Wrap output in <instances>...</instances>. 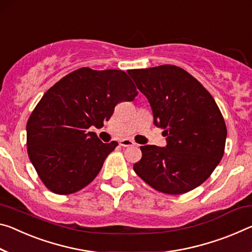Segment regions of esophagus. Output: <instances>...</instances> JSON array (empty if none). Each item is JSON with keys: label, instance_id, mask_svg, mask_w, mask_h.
<instances>
[{"label": "esophagus", "instance_id": "obj_1", "mask_svg": "<svg viewBox=\"0 0 252 252\" xmlns=\"http://www.w3.org/2000/svg\"><path fill=\"white\" fill-rule=\"evenodd\" d=\"M134 145H135V142L131 140V139H122V140H120V146H122V147H131Z\"/></svg>", "mask_w": 252, "mask_h": 252}]
</instances>
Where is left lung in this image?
<instances>
[{
    "mask_svg": "<svg viewBox=\"0 0 252 252\" xmlns=\"http://www.w3.org/2000/svg\"><path fill=\"white\" fill-rule=\"evenodd\" d=\"M149 101L166 147L142 146L133 170L161 193H187L204 183L224 154L226 126L220 109L196 78L181 67L161 65L127 71Z\"/></svg>",
    "mask_w": 252,
    "mask_h": 252,
    "instance_id": "left-lung-1",
    "label": "left lung"
}]
</instances>
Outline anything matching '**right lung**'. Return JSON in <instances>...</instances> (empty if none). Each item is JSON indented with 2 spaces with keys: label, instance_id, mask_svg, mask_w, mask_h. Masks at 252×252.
I'll return each instance as SVG.
<instances>
[{
  "label": "right lung",
  "instance_id": "right-lung-1",
  "mask_svg": "<svg viewBox=\"0 0 252 252\" xmlns=\"http://www.w3.org/2000/svg\"><path fill=\"white\" fill-rule=\"evenodd\" d=\"M137 95L123 70L87 67L66 75L43 94L28 120L27 146L47 189L71 194L96 177L118 142H102L92 127H102L118 103Z\"/></svg>",
  "mask_w": 252,
  "mask_h": 252
}]
</instances>
